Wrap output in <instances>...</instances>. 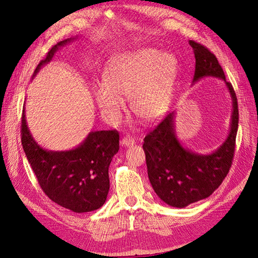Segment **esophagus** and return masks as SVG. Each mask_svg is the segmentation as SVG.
<instances>
[{"instance_id":"obj_1","label":"esophagus","mask_w":258,"mask_h":258,"mask_svg":"<svg viewBox=\"0 0 258 258\" xmlns=\"http://www.w3.org/2000/svg\"><path fill=\"white\" fill-rule=\"evenodd\" d=\"M121 145H123L124 147H131L135 145V140L132 138V137H124L123 140H121Z\"/></svg>"}]
</instances>
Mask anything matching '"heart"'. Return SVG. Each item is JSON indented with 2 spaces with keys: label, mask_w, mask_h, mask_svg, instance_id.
I'll return each mask as SVG.
<instances>
[{
  "label": "heart",
  "mask_w": 258,
  "mask_h": 258,
  "mask_svg": "<svg viewBox=\"0 0 258 258\" xmlns=\"http://www.w3.org/2000/svg\"><path fill=\"white\" fill-rule=\"evenodd\" d=\"M176 73L177 60L173 54L152 47L139 49L112 61L106 82L95 85L94 97L108 119H119L126 98L133 115L151 124L168 110Z\"/></svg>",
  "instance_id": "heart-1"
}]
</instances>
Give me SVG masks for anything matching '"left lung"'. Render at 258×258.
<instances>
[{
	"instance_id": "obj_1",
	"label": "left lung",
	"mask_w": 258,
	"mask_h": 258,
	"mask_svg": "<svg viewBox=\"0 0 258 258\" xmlns=\"http://www.w3.org/2000/svg\"><path fill=\"white\" fill-rule=\"evenodd\" d=\"M196 58L192 85L205 77H215L225 83L231 101L230 131L224 142L211 154L191 151L182 145L176 135L175 111L145 138L148 176L157 196L168 206L184 208L205 199L215 191L230 171L233 160L239 111L237 97L218 60L207 47L189 41Z\"/></svg>"
}]
</instances>
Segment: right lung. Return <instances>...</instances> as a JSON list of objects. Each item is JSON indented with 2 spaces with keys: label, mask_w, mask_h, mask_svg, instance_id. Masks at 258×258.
<instances>
[{
  "label": "right lung",
  "mask_w": 258,
  "mask_h": 258,
  "mask_svg": "<svg viewBox=\"0 0 258 258\" xmlns=\"http://www.w3.org/2000/svg\"><path fill=\"white\" fill-rule=\"evenodd\" d=\"M76 38H67L52 47L46 58L38 63L33 77L50 62L61 46ZM21 145L42 190L52 202L74 213L92 212L106 203L110 186L109 165L119 150L117 131H92L71 150H47L34 140L24 108Z\"/></svg>",
  "instance_id": "obj_1"
}]
</instances>
